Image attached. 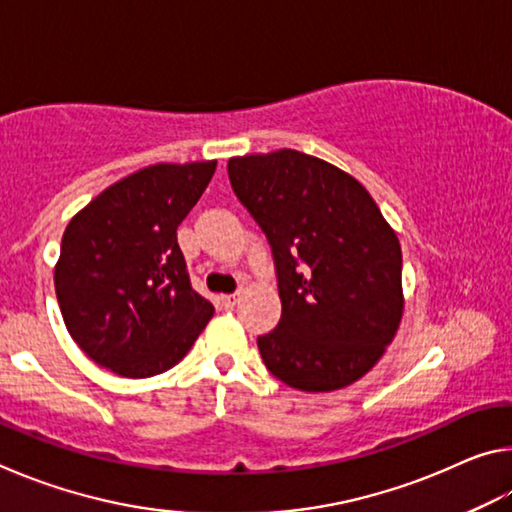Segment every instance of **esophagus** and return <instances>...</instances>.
Instances as JSON below:
<instances>
[{"instance_id": "obj_1", "label": "esophagus", "mask_w": 512, "mask_h": 512, "mask_svg": "<svg viewBox=\"0 0 512 512\" xmlns=\"http://www.w3.org/2000/svg\"><path fill=\"white\" fill-rule=\"evenodd\" d=\"M219 302L223 309H232L239 302V293H225V296L219 298Z\"/></svg>"}]
</instances>
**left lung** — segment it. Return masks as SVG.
Masks as SVG:
<instances>
[{"label": "left lung", "instance_id": "1", "mask_svg": "<svg viewBox=\"0 0 512 512\" xmlns=\"http://www.w3.org/2000/svg\"><path fill=\"white\" fill-rule=\"evenodd\" d=\"M228 176L273 248L282 318L257 339L266 368L307 393L354 384L402 320L395 230L357 178L314 155H241Z\"/></svg>", "mask_w": 512, "mask_h": 512}]
</instances>
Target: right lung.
<instances>
[{"instance_id": "add662e5", "label": "right lung", "mask_w": 512, "mask_h": 512, "mask_svg": "<svg viewBox=\"0 0 512 512\" xmlns=\"http://www.w3.org/2000/svg\"><path fill=\"white\" fill-rule=\"evenodd\" d=\"M216 160L158 162L92 198L67 223L54 271L65 327L88 357L142 379L185 357L214 314L192 289L176 230Z\"/></svg>"}]
</instances>
